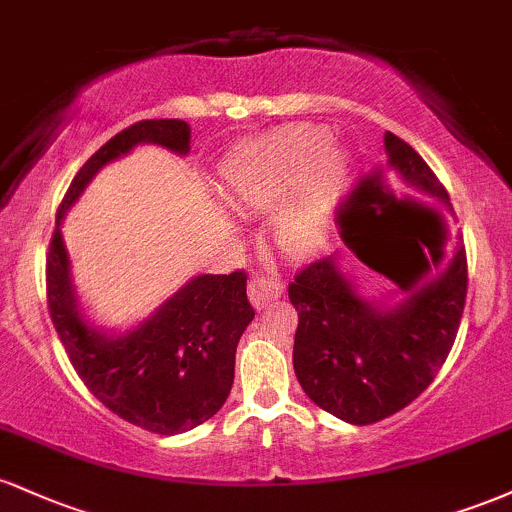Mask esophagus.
<instances>
[{
  "instance_id": "esophagus-1",
  "label": "esophagus",
  "mask_w": 512,
  "mask_h": 512,
  "mask_svg": "<svg viewBox=\"0 0 512 512\" xmlns=\"http://www.w3.org/2000/svg\"><path fill=\"white\" fill-rule=\"evenodd\" d=\"M284 286L281 281H276L274 276H264V274H255L248 284V296L250 303L255 308H267L269 301H276L281 296Z\"/></svg>"
}]
</instances>
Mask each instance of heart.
Listing matches in <instances>:
<instances>
[{
	"label": "heart",
	"mask_w": 512,
	"mask_h": 512,
	"mask_svg": "<svg viewBox=\"0 0 512 512\" xmlns=\"http://www.w3.org/2000/svg\"><path fill=\"white\" fill-rule=\"evenodd\" d=\"M327 149V134L289 129L252 154L238 158L223 175L226 197L243 211H264L306 178L274 223L276 245L286 255H305L325 231L334 192L344 173V156Z\"/></svg>",
	"instance_id": "obj_1"
}]
</instances>
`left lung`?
<instances>
[{
    "label": "left lung",
    "mask_w": 512,
    "mask_h": 512,
    "mask_svg": "<svg viewBox=\"0 0 512 512\" xmlns=\"http://www.w3.org/2000/svg\"><path fill=\"white\" fill-rule=\"evenodd\" d=\"M387 166L433 204H414L433 226L428 276L397 281L407 293L395 308L370 303L339 269L337 255L305 264L289 284L298 310L293 368L320 409L366 426L414 402L448 358L467 298V252L450 238L443 211L450 197L428 163L404 139L385 132Z\"/></svg>",
    "instance_id": "obj_1"
}]
</instances>
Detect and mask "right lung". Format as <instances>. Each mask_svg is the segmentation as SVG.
<instances>
[{"instance_id":"add662e5","label":"right lung","mask_w":512,"mask_h":512,"mask_svg":"<svg viewBox=\"0 0 512 512\" xmlns=\"http://www.w3.org/2000/svg\"><path fill=\"white\" fill-rule=\"evenodd\" d=\"M137 144H158L175 154L190 151L185 120H142L122 129L74 175L52 233L45 281L48 308L60 342L84 385L129 424L175 436L209 421L226 402L236 370V346L255 310L248 274H202L127 334H108L81 313L69 274L60 223L105 163Z\"/></svg>"}]
</instances>
